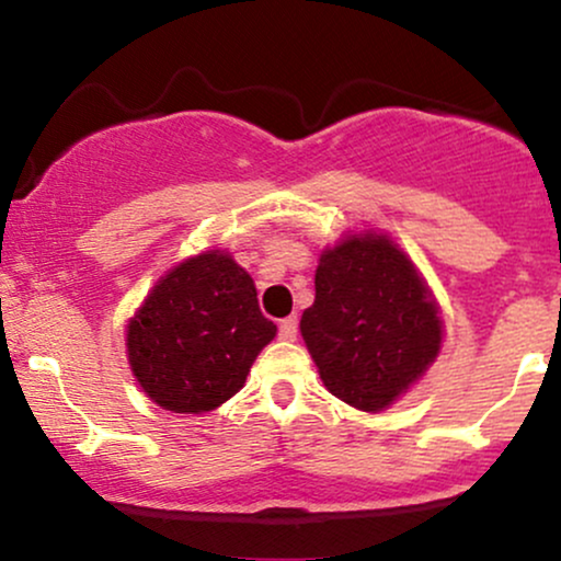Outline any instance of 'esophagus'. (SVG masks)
<instances>
[{
  "label": "esophagus",
  "mask_w": 561,
  "mask_h": 561,
  "mask_svg": "<svg viewBox=\"0 0 561 561\" xmlns=\"http://www.w3.org/2000/svg\"><path fill=\"white\" fill-rule=\"evenodd\" d=\"M279 337L287 340V343L298 337V317H287L279 321Z\"/></svg>",
  "instance_id": "esophagus-1"
}]
</instances>
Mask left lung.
Instances as JSON below:
<instances>
[{
	"instance_id": "obj_1",
	"label": "left lung",
	"mask_w": 561,
	"mask_h": 561,
	"mask_svg": "<svg viewBox=\"0 0 561 561\" xmlns=\"http://www.w3.org/2000/svg\"><path fill=\"white\" fill-rule=\"evenodd\" d=\"M313 285L317 300L302 311L300 334L340 401L375 414L435 364L440 306L388 234L364 229L321 250Z\"/></svg>"
}]
</instances>
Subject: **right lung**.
<instances>
[{"instance_id":"add662e5","label":"right lung","mask_w":561,"mask_h":561,"mask_svg":"<svg viewBox=\"0 0 561 561\" xmlns=\"http://www.w3.org/2000/svg\"><path fill=\"white\" fill-rule=\"evenodd\" d=\"M276 324L227 250H205L169 268L126 324L128 366L152 403L205 414L244 388Z\"/></svg>"}]
</instances>
